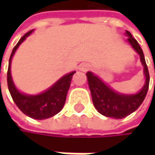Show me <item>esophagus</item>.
I'll return each mask as SVG.
<instances>
[{
    "mask_svg": "<svg viewBox=\"0 0 155 155\" xmlns=\"http://www.w3.org/2000/svg\"><path fill=\"white\" fill-rule=\"evenodd\" d=\"M90 68H91V66L88 64H81L80 65V70L82 72H87L88 70H90Z\"/></svg>",
    "mask_w": 155,
    "mask_h": 155,
    "instance_id": "esophagus-1",
    "label": "esophagus"
}]
</instances>
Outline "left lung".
Returning <instances> with one entry per match:
<instances>
[{"label": "left lung", "instance_id": "left-lung-1", "mask_svg": "<svg viewBox=\"0 0 155 155\" xmlns=\"http://www.w3.org/2000/svg\"><path fill=\"white\" fill-rule=\"evenodd\" d=\"M126 35L128 37L127 41L129 44L138 53L140 60L143 66L145 83L139 92L132 95L117 93L110 89L107 84H105L100 78L94 75L92 73L88 72L86 74L88 84L91 93L92 102L95 108L101 115L117 119L127 117L139 108L147 94L150 81L149 72L142 48L129 31H126Z\"/></svg>", "mask_w": 155, "mask_h": 155}]
</instances>
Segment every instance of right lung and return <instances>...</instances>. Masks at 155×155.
<instances>
[{"label":"right lung","mask_w":155,"mask_h":155,"mask_svg":"<svg viewBox=\"0 0 155 155\" xmlns=\"http://www.w3.org/2000/svg\"><path fill=\"white\" fill-rule=\"evenodd\" d=\"M33 30L26 33L16 45L10 57L9 67L7 73V82L10 93L17 107L19 108L25 115L34 119H46L49 118L63 108L67 91L70 88L71 81L75 72H72L59 79L52 87L46 91L38 95H27L19 92L15 87L11 74V63L12 56L18 46L25 40V38L32 33Z\"/></svg>","instance_id":"obj_1"}]
</instances>
